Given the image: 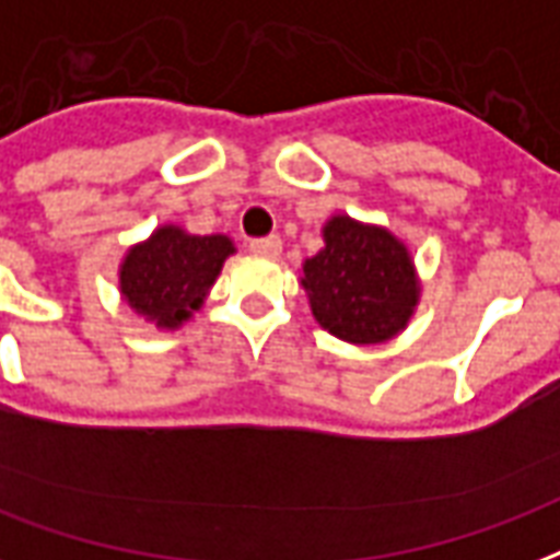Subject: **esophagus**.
Masks as SVG:
<instances>
[{"label": "esophagus", "mask_w": 560, "mask_h": 560, "mask_svg": "<svg viewBox=\"0 0 560 560\" xmlns=\"http://www.w3.org/2000/svg\"><path fill=\"white\" fill-rule=\"evenodd\" d=\"M248 248L255 252V255H264V258H276L281 252V240L276 234H269V237H255L248 240Z\"/></svg>", "instance_id": "obj_1"}]
</instances>
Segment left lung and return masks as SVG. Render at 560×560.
<instances>
[{"label": "left lung", "mask_w": 560, "mask_h": 560, "mask_svg": "<svg viewBox=\"0 0 560 560\" xmlns=\"http://www.w3.org/2000/svg\"><path fill=\"white\" fill-rule=\"evenodd\" d=\"M323 240L326 246L302 267L323 329L350 343H380L400 332L418 300L404 243L347 217H335Z\"/></svg>", "instance_id": "obj_1"}]
</instances>
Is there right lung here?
<instances>
[{
	"instance_id": "add662e5",
	"label": "right lung",
	"mask_w": 560,
	"mask_h": 560,
	"mask_svg": "<svg viewBox=\"0 0 560 560\" xmlns=\"http://www.w3.org/2000/svg\"><path fill=\"white\" fill-rule=\"evenodd\" d=\"M234 252L222 234L196 237L180 228H160L121 264V293L132 312L175 329L196 312L222 260Z\"/></svg>"
}]
</instances>
